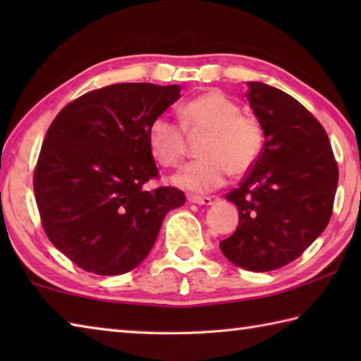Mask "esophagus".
<instances>
[{"instance_id":"esophagus-1","label":"esophagus","mask_w":361,"mask_h":361,"mask_svg":"<svg viewBox=\"0 0 361 361\" xmlns=\"http://www.w3.org/2000/svg\"><path fill=\"white\" fill-rule=\"evenodd\" d=\"M188 200L191 204H197V205H212L213 204V197H200V195H189Z\"/></svg>"}]
</instances>
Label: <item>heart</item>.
<instances>
[{"instance_id": "1", "label": "heart", "mask_w": 361, "mask_h": 361, "mask_svg": "<svg viewBox=\"0 0 361 361\" xmlns=\"http://www.w3.org/2000/svg\"><path fill=\"white\" fill-rule=\"evenodd\" d=\"M186 132L209 133L200 148L202 161L186 166L175 183L189 191L207 192L224 185L229 172L248 173L264 148V130L258 119L242 114L240 106L221 90H207L183 106V124L161 114L148 127V145L159 164L178 167L188 151Z\"/></svg>"}]
</instances>
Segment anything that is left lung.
<instances>
[{
  "mask_svg": "<svg viewBox=\"0 0 361 361\" xmlns=\"http://www.w3.org/2000/svg\"><path fill=\"white\" fill-rule=\"evenodd\" d=\"M247 97L266 142L255 167L226 194L239 226L219 248L232 264L267 272L295 261L325 231L339 172L325 129L301 103L253 81Z\"/></svg>",
  "mask_w": 361,
  "mask_h": 361,
  "instance_id": "left-lung-1",
  "label": "left lung"
}]
</instances>
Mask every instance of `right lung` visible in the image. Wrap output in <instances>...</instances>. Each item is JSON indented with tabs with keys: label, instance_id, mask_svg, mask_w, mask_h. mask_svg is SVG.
<instances>
[{
	"label": "right lung",
	"instance_id": "add662e5",
	"mask_svg": "<svg viewBox=\"0 0 361 361\" xmlns=\"http://www.w3.org/2000/svg\"><path fill=\"white\" fill-rule=\"evenodd\" d=\"M180 99V85L122 82L68 103L47 129L35 167L41 224L78 267L119 276L142 262L167 213L186 202L157 178L148 127Z\"/></svg>",
	"mask_w": 361,
	"mask_h": 361
}]
</instances>
